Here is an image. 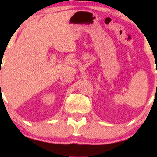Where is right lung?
Masks as SVG:
<instances>
[{
    "label": "right lung",
    "instance_id": "1",
    "mask_svg": "<svg viewBox=\"0 0 157 157\" xmlns=\"http://www.w3.org/2000/svg\"><path fill=\"white\" fill-rule=\"evenodd\" d=\"M0 85H1V84H0Z\"/></svg>",
    "mask_w": 157,
    "mask_h": 157
}]
</instances>
